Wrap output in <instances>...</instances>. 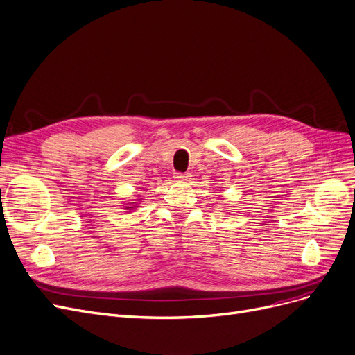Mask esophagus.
<instances>
[{
  "mask_svg": "<svg viewBox=\"0 0 355 355\" xmlns=\"http://www.w3.org/2000/svg\"><path fill=\"white\" fill-rule=\"evenodd\" d=\"M175 178L180 181H189L190 180V174L187 173H175Z\"/></svg>",
  "mask_w": 355,
  "mask_h": 355,
  "instance_id": "esophagus-1",
  "label": "esophagus"
}]
</instances>
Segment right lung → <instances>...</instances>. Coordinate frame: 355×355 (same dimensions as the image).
<instances>
[{"label":"right lung","instance_id":"right-lung-1","mask_svg":"<svg viewBox=\"0 0 355 355\" xmlns=\"http://www.w3.org/2000/svg\"><path fill=\"white\" fill-rule=\"evenodd\" d=\"M126 209H132V207H126Z\"/></svg>","mask_w":355,"mask_h":355}]
</instances>
